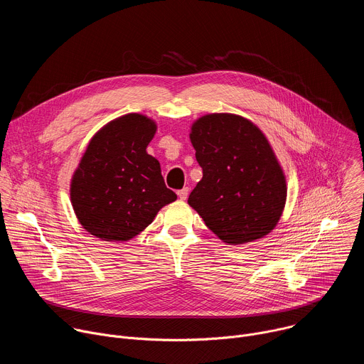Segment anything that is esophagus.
<instances>
[{
  "mask_svg": "<svg viewBox=\"0 0 364 364\" xmlns=\"http://www.w3.org/2000/svg\"><path fill=\"white\" fill-rule=\"evenodd\" d=\"M177 196H178V198H180V200H186V198H187V196H188V188H187V187H184V188L178 190V191H177Z\"/></svg>",
  "mask_w": 364,
  "mask_h": 364,
  "instance_id": "obj_1",
  "label": "esophagus"
}]
</instances>
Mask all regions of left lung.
<instances>
[{"label":"left lung","instance_id":"8db88e82","mask_svg":"<svg viewBox=\"0 0 364 364\" xmlns=\"http://www.w3.org/2000/svg\"><path fill=\"white\" fill-rule=\"evenodd\" d=\"M190 141L203 178L190 207L226 245L269 235L278 225L287 178L265 134L235 114H207L191 124Z\"/></svg>","mask_w":364,"mask_h":364}]
</instances>
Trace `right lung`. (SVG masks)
<instances>
[{"instance_id":"1","label":"right lung","mask_w":364,"mask_h":364,"mask_svg":"<svg viewBox=\"0 0 364 364\" xmlns=\"http://www.w3.org/2000/svg\"><path fill=\"white\" fill-rule=\"evenodd\" d=\"M155 132L154 119L127 114L103 125L89 141L72 176L70 203L90 235L128 242L177 200L166 187L159 160L146 152Z\"/></svg>"}]
</instances>
